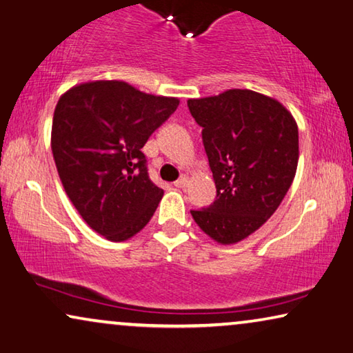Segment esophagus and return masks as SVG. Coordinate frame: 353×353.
<instances>
[{"instance_id":"esophagus-1","label":"esophagus","mask_w":353,"mask_h":353,"mask_svg":"<svg viewBox=\"0 0 353 353\" xmlns=\"http://www.w3.org/2000/svg\"><path fill=\"white\" fill-rule=\"evenodd\" d=\"M187 182H188V179L185 176H182L181 179H177V181L174 182V185L177 188H185L187 187Z\"/></svg>"}]
</instances>
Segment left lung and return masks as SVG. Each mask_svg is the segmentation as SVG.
I'll use <instances>...</instances> for the list:
<instances>
[{
    "label": "left lung",
    "instance_id": "obj_1",
    "mask_svg": "<svg viewBox=\"0 0 353 353\" xmlns=\"http://www.w3.org/2000/svg\"><path fill=\"white\" fill-rule=\"evenodd\" d=\"M217 188L215 201L192 210L198 227L220 244L259 230L282 203L298 166V126L265 94L233 88L188 99Z\"/></svg>",
    "mask_w": 353,
    "mask_h": 353
}]
</instances>
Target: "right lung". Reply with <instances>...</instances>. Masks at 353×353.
<instances>
[{"label":"right lung","instance_id":"obj_1","mask_svg":"<svg viewBox=\"0 0 353 353\" xmlns=\"http://www.w3.org/2000/svg\"><path fill=\"white\" fill-rule=\"evenodd\" d=\"M177 106V98L147 94L122 81L81 83L57 103V171L77 212L106 239L131 238L157 210L163 190L150 181L141 149Z\"/></svg>","mask_w":353,"mask_h":353}]
</instances>
